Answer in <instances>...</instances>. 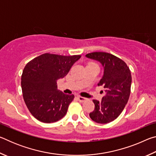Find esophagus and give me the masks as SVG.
<instances>
[{"label":"esophagus","mask_w":156,"mask_h":156,"mask_svg":"<svg viewBox=\"0 0 156 156\" xmlns=\"http://www.w3.org/2000/svg\"><path fill=\"white\" fill-rule=\"evenodd\" d=\"M77 98H78L79 101L81 102H85L88 100L87 98H86L82 97V96H77Z\"/></svg>","instance_id":"34e87169"}]
</instances>
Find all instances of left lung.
Wrapping results in <instances>:
<instances>
[{"label": "left lung", "mask_w": 156, "mask_h": 156, "mask_svg": "<svg viewBox=\"0 0 156 156\" xmlns=\"http://www.w3.org/2000/svg\"><path fill=\"white\" fill-rule=\"evenodd\" d=\"M86 56L98 60L103 66L104 75L98 85L103 86L106 91L100 102L93 100L95 109L89 116L97 123L111 122L120 115L129 100L131 71L125 61L109 53L96 51Z\"/></svg>", "instance_id": "left-lung-1"}]
</instances>
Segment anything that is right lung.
<instances>
[{"label": "right lung", "instance_id": "1", "mask_svg": "<svg viewBox=\"0 0 156 156\" xmlns=\"http://www.w3.org/2000/svg\"><path fill=\"white\" fill-rule=\"evenodd\" d=\"M80 57L46 53L25 65L21 76L23 96L30 112L37 120L54 122L67 113L74 96L58 90L56 81L64 78Z\"/></svg>", "mask_w": 156, "mask_h": 156}]
</instances>
